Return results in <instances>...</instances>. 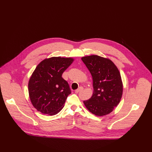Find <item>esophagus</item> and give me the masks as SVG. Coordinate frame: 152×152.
I'll return each instance as SVG.
<instances>
[{"mask_svg": "<svg viewBox=\"0 0 152 152\" xmlns=\"http://www.w3.org/2000/svg\"><path fill=\"white\" fill-rule=\"evenodd\" d=\"M84 89V88H83V87H80L79 89H77V90H75V93H79V92H80V91H82V90Z\"/></svg>", "mask_w": 152, "mask_h": 152, "instance_id": "esophagus-1", "label": "esophagus"}]
</instances>
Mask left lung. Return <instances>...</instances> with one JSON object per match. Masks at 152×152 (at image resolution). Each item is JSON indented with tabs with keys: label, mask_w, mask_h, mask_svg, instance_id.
<instances>
[{
	"label": "left lung",
	"mask_w": 152,
	"mask_h": 152,
	"mask_svg": "<svg viewBox=\"0 0 152 152\" xmlns=\"http://www.w3.org/2000/svg\"><path fill=\"white\" fill-rule=\"evenodd\" d=\"M82 60L93 77L94 93L84 103L92 113L103 116L113 111L120 103L123 86L121 76L115 64L97 55L85 56Z\"/></svg>",
	"instance_id": "8db88e82"
}]
</instances>
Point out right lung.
Segmentation results:
<instances>
[{
  "label": "right lung",
  "mask_w": 152,
  "mask_h": 152,
  "mask_svg": "<svg viewBox=\"0 0 152 152\" xmlns=\"http://www.w3.org/2000/svg\"><path fill=\"white\" fill-rule=\"evenodd\" d=\"M73 61L70 58L53 57L36 67L28 82V93L32 104L39 112L54 115L64 107L71 90L62 74Z\"/></svg>",
  "instance_id": "add662e5"
}]
</instances>
